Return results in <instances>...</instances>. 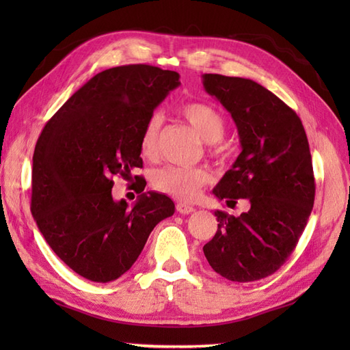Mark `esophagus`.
Here are the masks:
<instances>
[{"mask_svg":"<svg viewBox=\"0 0 350 350\" xmlns=\"http://www.w3.org/2000/svg\"><path fill=\"white\" fill-rule=\"evenodd\" d=\"M176 209H177V212L182 213V215H188V213H192V212L196 211L192 206H189L187 203H182V202H179V203L176 204Z\"/></svg>","mask_w":350,"mask_h":350,"instance_id":"1","label":"esophagus"}]
</instances>
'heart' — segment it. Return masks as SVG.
<instances>
[{
    "mask_svg": "<svg viewBox=\"0 0 350 350\" xmlns=\"http://www.w3.org/2000/svg\"><path fill=\"white\" fill-rule=\"evenodd\" d=\"M182 116L187 118L206 143H218L226 133V120L219 111L203 102H188L180 107ZM161 116L152 114L146 122L139 138V150L144 158H153L158 144ZM212 180L209 171L203 167L165 165L156 170L152 183L156 189L182 200L196 198L203 187Z\"/></svg>",
    "mask_w": 350,
    "mask_h": 350,
    "instance_id": "1",
    "label": "heart"
}]
</instances>
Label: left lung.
Masks as SVG:
<instances>
[{
	"instance_id": "left-lung-1",
	"label": "left lung",
	"mask_w": 350,
	"mask_h": 350,
	"mask_svg": "<svg viewBox=\"0 0 350 350\" xmlns=\"http://www.w3.org/2000/svg\"><path fill=\"white\" fill-rule=\"evenodd\" d=\"M239 132L242 152L213 189L250 211L233 217L217 211L218 230L203 251L212 269L230 281L269 277L296 248L314 204L316 183L306 129L295 111L254 81L204 73Z\"/></svg>"
}]
</instances>
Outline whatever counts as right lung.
<instances>
[{
  "instance_id": "1",
  "label": "right lung",
  "mask_w": 350,
  "mask_h": 350,
  "mask_svg": "<svg viewBox=\"0 0 350 350\" xmlns=\"http://www.w3.org/2000/svg\"><path fill=\"white\" fill-rule=\"evenodd\" d=\"M179 84L177 72L148 64L107 69L44 124L33 156L31 213L52 251L81 277H122L154 226L174 213L170 197L141 194L143 180L131 209L124 200L114 202L111 189L114 176L128 180L143 167L141 132Z\"/></svg>"
}]
</instances>
